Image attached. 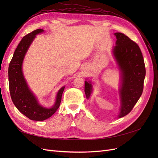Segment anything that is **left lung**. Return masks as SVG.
Here are the masks:
<instances>
[{
  "mask_svg": "<svg viewBox=\"0 0 158 158\" xmlns=\"http://www.w3.org/2000/svg\"><path fill=\"white\" fill-rule=\"evenodd\" d=\"M117 37L113 54L122 73V85L120 89L121 107L118 117L130 113L140 98L144 88L146 68L139 46L123 33H114ZM92 84L85 82L84 92L89 98Z\"/></svg>",
  "mask_w": 158,
  "mask_h": 158,
  "instance_id": "8db88e82",
  "label": "left lung"
}]
</instances>
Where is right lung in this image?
Returning <instances> with one entry per match:
<instances>
[{
	"label": "right lung",
	"mask_w": 158,
	"mask_h": 158,
	"mask_svg": "<svg viewBox=\"0 0 158 158\" xmlns=\"http://www.w3.org/2000/svg\"><path fill=\"white\" fill-rule=\"evenodd\" d=\"M42 31L44 30L37 29L22 38L14 52L8 67L9 89L12 102L22 114L33 121H44L51 117L60 106L62 94L64 89V86L59 91L53 107L44 108L37 103L23 78L22 70L23 57L35 35Z\"/></svg>",
	"instance_id": "right-lung-1"
}]
</instances>
